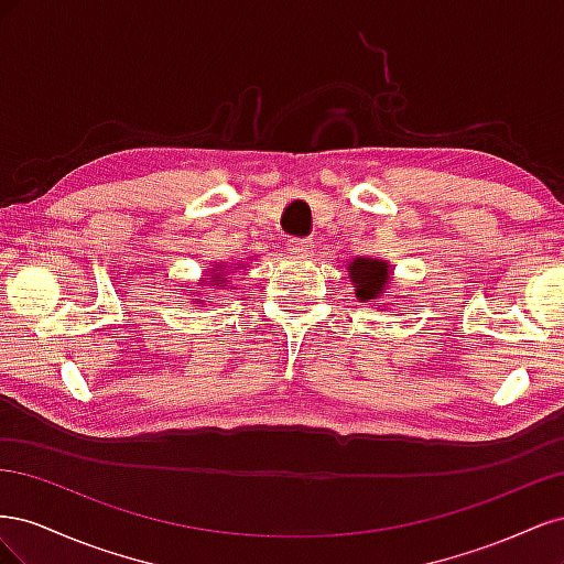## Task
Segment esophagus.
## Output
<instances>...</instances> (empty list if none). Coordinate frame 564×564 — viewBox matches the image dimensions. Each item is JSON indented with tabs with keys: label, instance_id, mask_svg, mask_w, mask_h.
<instances>
[{
	"label": "esophagus",
	"instance_id": "esophagus-1",
	"mask_svg": "<svg viewBox=\"0 0 564 564\" xmlns=\"http://www.w3.org/2000/svg\"><path fill=\"white\" fill-rule=\"evenodd\" d=\"M286 247H289V251H294V253H308L315 247V242L305 240V237H289Z\"/></svg>",
	"mask_w": 564,
	"mask_h": 564
}]
</instances>
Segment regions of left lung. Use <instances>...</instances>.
<instances>
[{"mask_svg":"<svg viewBox=\"0 0 564 564\" xmlns=\"http://www.w3.org/2000/svg\"><path fill=\"white\" fill-rule=\"evenodd\" d=\"M350 278L355 282V294L360 301L377 299L383 294V286L388 282V263L371 261V259H357L350 263Z\"/></svg>","mask_w":564,"mask_h":564,"instance_id":"1","label":"left lung"}]
</instances>
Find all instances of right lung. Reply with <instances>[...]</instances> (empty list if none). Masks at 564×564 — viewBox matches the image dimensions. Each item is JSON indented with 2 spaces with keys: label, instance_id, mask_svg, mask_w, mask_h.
Masks as SVG:
<instances>
[{
  "label": "right lung",
  "instance_id": "1",
  "mask_svg": "<svg viewBox=\"0 0 564 564\" xmlns=\"http://www.w3.org/2000/svg\"><path fill=\"white\" fill-rule=\"evenodd\" d=\"M209 280H216V282H224V280H226V278H220V275H218V272H216V275H212V278H209Z\"/></svg>",
  "mask_w": 564,
  "mask_h": 564
}]
</instances>
